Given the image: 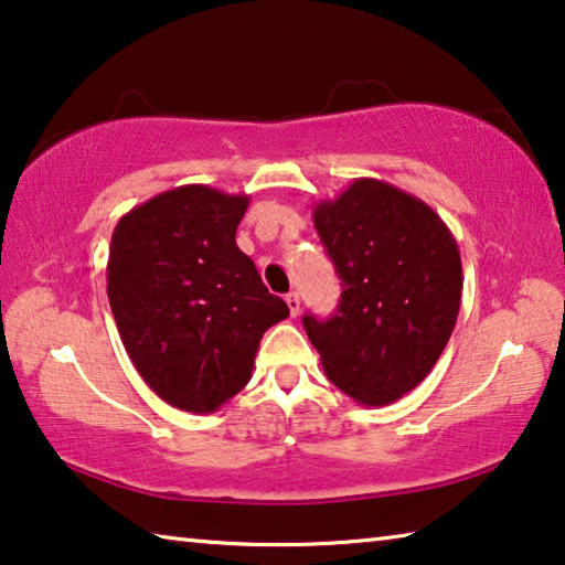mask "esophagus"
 Segmentation results:
<instances>
[{
	"instance_id": "obj_1",
	"label": "esophagus",
	"mask_w": 565,
	"mask_h": 565,
	"mask_svg": "<svg viewBox=\"0 0 565 565\" xmlns=\"http://www.w3.org/2000/svg\"><path fill=\"white\" fill-rule=\"evenodd\" d=\"M286 306H289V313H291V317H299V311H301V299H299V294H296V291L286 294Z\"/></svg>"
}]
</instances>
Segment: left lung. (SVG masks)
I'll use <instances>...</instances> for the list:
<instances>
[{
	"label": "left lung",
	"mask_w": 565,
	"mask_h": 565,
	"mask_svg": "<svg viewBox=\"0 0 565 565\" xmlns=\"http://www.w3.org/2000/svg\"><path fill=\"white\" fill-rule=\"evenodd\" d=\"M341 279L331 319L303 317L331 384L361 406H388L424 381L458 319L461 254L431 206L381 179H353L313 206Z\"/></svg>",
	"instance_id": "obj_1"
}]
</instances>
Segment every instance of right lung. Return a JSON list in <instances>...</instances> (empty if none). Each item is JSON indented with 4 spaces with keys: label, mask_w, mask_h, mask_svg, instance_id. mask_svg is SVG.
<instances>
[{
    "label": "right lung",
    "mask_w": 565,
    "mask_h": 565,
    "mask_svg": "<svg viewBox=\"0 0 565 565\" xmlns=\"http://www.w3.org/2000/svg\"><path fill=\"white\" fill-rule=\"evenodd\" d=\"M246 194L177 186L114 226L107 294L139 376L169 406L214 414L252 379L264 331L289 317L236 246Z\"/></svg>",
    "instance_id": "add662e5"
}]
</instances>
